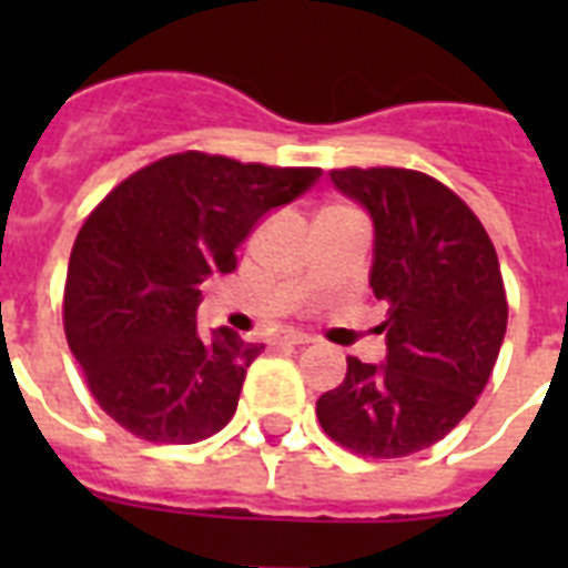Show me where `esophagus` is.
Listing matches in <instances>:
<instances>
[{
	"instance_id": "obj_1",
	"label": "esophagus",
	"mask_w": 568,
	"mask_h": 568,
	"mask_svg": "<svg viewBox=\"0 0 568 568\" xmlns=\"http://www.w3.org/2000/svg\"><path fill=\"white\" fill-rule=\"evenodd\" d=\"M275 344H281V346H304V344H313V338H310V335H304V333H295V329H290V333L278 335V338H275Z\"/></svg>"
}]
</instances>
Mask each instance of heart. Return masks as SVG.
Returning <instances> with one entry per match:
<instances>
[{
    "mask_svg": "<svg viewBox=\"0 0 568 568\" xmlns=\"http://www.w3.org/2000/svg\"><path fill=\"white\" fill-rule=\"evenodd\" d=\"M327 210H329V207H327Z\"/></svg>",
    "mask_w": 568,
    "mask_h": 568,
    "instance_id": "1",
    "label": "heart"
}]
</instances>
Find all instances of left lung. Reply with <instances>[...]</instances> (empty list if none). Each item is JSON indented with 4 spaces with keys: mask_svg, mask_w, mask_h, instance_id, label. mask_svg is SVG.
Listing matches in <instances>:
<instances>
[{
    "mask_svg": "<svg viewBox=\"0 0 568 568\" xmlns=\"http://www.w3.org/2000/svg\"><path fill=\"white\" fill-rule=\"evenodd\" d=\"M329 179L373 215L386 364L349 355L315 415L361 458H406L453 433L489 381L509 318L498 253L469 204L420 170L344 168Z\"/></svg>",
    "mask_w": 568,
    "mask_h": 568,
    "instance_id": "left-lung-1",
    "label": "left lung"
}]
</instances>
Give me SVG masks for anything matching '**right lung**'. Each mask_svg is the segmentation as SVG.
I'll use <instances>...</instances> for the list:
<instances>
[{
	"mask_svg": "<svg viewBox=\"0 0 568 568\" xmlns=\"http://www.w3.org/2000/svg\"><path fill=\"white\" fill-rule=\"evenodd\" d=\"M318 175L187 150L135 170L84 219L64 281V335L90 395L122 429L195 444L227 426L264 344L233 329L202 338L199 284L233 273L253 224Z\"/></svg>",
	"mask_w": 568,
	"mask_h": 568,
	"instance_id": "obj_1",
	"label": "right lung"
}]
</instances>
